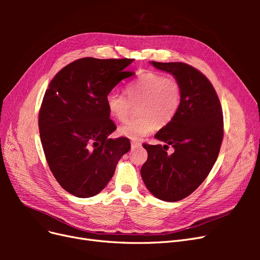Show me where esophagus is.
<instances>
[{
  "label": "esophagus",
  "instance_id": "esophagus-1",
  "mask_svg": "<svg viewBox=\"0 0 260 260\" xmlns=\"http://www.w3.org/2000/svg\"><path fill=\"white\" fill-rule=\"evenodd\" d=\"M141 145H142V144H141V142H140L139 140H131V147H132V148L140 147Z\"/></svg>",
  "mask_w": 260,
  "mask_h": 260
}]
</instances>
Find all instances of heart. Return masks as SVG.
Here are the masks:
<instances>
[{
    "label": "heart",
    "mask_w": 260,
    "mask_h": 260,
    "mask_svg": "<svg viewBox=\"0 0 260 260\" xmlns=\"http://www.w3.org/2000/svg\"><path fill=\"white\" fill-rule=\"evenodd\" d=\"M123 94L109 92L105 103L108 113L118 121H125L133 106H137L138 118L120 125L119 135L138 140L161 129L174 119L181 104V88L177 80L160 74L146 73L129 83Z\"/></svg>",
    "instance_id": "heart-1"
}]
</instances>
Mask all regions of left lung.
Segmentation results:
<instances>
[{
    "label": "left lung",
    "instance_id": "1",
    "mask_svg": "<svg viewBox=\"0 0 260 260\" xmlns=\"http://www.w3.org/2000/svg\"><path fill=\"white\" fill-rule=\"evenodd\" d=\"M151 64L175 77L181 88L179 111L155 138L165 144H143L147 160L141 176L147 190L165 202L192 194L214 166L223 138V116L217 93L207 78L184 62ZM170 145L175 152L168 154Z\"/></svg>",
    "mask_w": 260,
    "mask_h": 260
}]
</instances>
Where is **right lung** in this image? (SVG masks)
I'll list each match as a JSON object with an SVG mask.
<instances>
[{
	"mask_svg": "<svg viewBox=\"0 0 260 260\" xmlns=\"http://www.w3.org/2000/svg\"><path fill=\"white\" fill-rule=\"evenodd\" d=\"M133 59L84 57L65 66L45 91L39 130L46 161L60 186L77 198H92L107 185L118 160L131 147L116 130L105 99Z\"/></svg>",
	"mask_w": 260,
	"mask_h": 260,
	"instance_id": "obj_1",
	"label": "right lung"
}]
</instances>
